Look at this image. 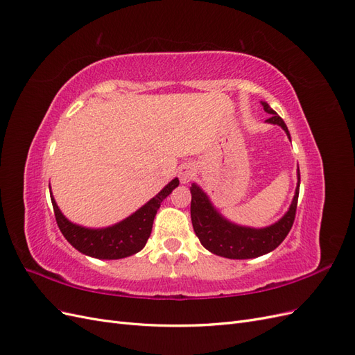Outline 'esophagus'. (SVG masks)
Listing matches in <instances>:
<instances>
[{
  "instance_id": "34e87169",
  "label": "esophagus",
  "mask_w": 355,
  "mask_h": 355,
  "mask_svg": "<svg viewBox=\"0 0 355 355\" xmlns=\"http://www.w3.org/2000/svg\"><path fill=\"white\" fill-rule=\"evenodd\" d=\"M194 176H196V167L192 164L185 163L179 167V179L182 184H188V182Z\"/></svg>"
}]
</instances>
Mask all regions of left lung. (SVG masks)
<instances>
[{
    "label": "left lung",
    "mask_w": 355,
    "mask_h": 355,
    "mask_svg": "<svg viewBox=\"0 0 355 355\" xmlns=\"http://www.w3.org/2000/svg\"><path fill=\"white\" fill-rule=\"evenodd\" d=\"M263 110L271 114L268 118V123L278 124L283 127V130L290 137L287 125L284 124L283 118L278 115L270 105L262 102ZM299 185H300V173L297 170V188L292 204H290L288 211L284 216L275 222L271 227L262 230L239 227V225L231 223L225 218H222L218 210L211 206L207 196L197 187L192 184L191 187V220L192 227L197 234L200 243L206 249L218 256L228 257V259H252V257L262 256L270 253L283 243L293 227L297 197H299Z\"/></svg>",
    "instance_id": "obj_1"
}]
</instances>
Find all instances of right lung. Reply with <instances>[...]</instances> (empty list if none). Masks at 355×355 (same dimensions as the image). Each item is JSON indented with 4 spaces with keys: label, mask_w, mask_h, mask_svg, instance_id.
Instances as JSON below:
<instances>
[{
    "label": "right lung",
    "mask_w": 355,
    "mask_h": 355,
    "mask_svg": "<svg viewBox=\"0 0 355 355\" xmlns=\"http://www.w3.org/2000/svg\"><path fill=\"white\" fill-rule=\"evenodd\" d=\"M178 185L179 179L176 178L161 189L153 200H149L144 207L135 211L132 216L102 230L84 228L69 222L59 210L51 192L50 197L58 227L71 245H73L78 252L98 257V259H123V257L132 256L144 249L149 235H151L157 210L163 200Z\"/></svg>",
    "instance_id": "right-lung-1"
}]
</instances>
